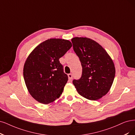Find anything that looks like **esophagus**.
I'll list each match as a JSON object with an SVG mask.
<instances>
[{
	"label": "esophagus",
	"mask_w": 135,
	"mask_h": 135,
	"mask_svg": "<svg viewBox=\"0 0 135 135\" xmlns=\"http://www.w3.org/2000/svg\"><path fill=\"white\" fill-rule=\"evenodd\" d=\"M68 79L69 80H71V79H72V74H68Z\"/></svg>",
	"instance_id": "34e87169"
}]
</instances>
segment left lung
<instances>
[{"instance_id":"obj_1","label":"left lung","mask_w":135,"mask_h":135,"mask_svg":"<svg viewBox=\"0 0 135 135\" xmlns=\"http://www.w3.org/2000/svg\"><path fill=\"white\" fill-rule=\"evenodd\" d=\"M71 41L82 67L81 78L74 79L73 83L81 96L98 100L112 85L116 72L112 59L101 45L90 38L74 37Z\"/></svg>"}]
</instances>
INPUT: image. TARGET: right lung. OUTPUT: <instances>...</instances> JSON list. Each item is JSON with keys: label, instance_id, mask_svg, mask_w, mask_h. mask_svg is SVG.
I'll list each match as a JSON object with an SVG mask.
<instances>
[{"label": "right lung", "instance_id": "1", "mask_svg": "<svg viewBox=\"0 0 135 135\" xmlns=\"http://www.w3.org/2000/svg\"><path fill=\"white\" fill-rule=\"evenodd\" d=\"M72 46L68 40L49 39L27 57L23 68L24 81L29 93L38 102L51 103L62 94L68 76L59 59Z\"/></svg>", "mask_w": 135, "mask_h": 135}]
</instances>
